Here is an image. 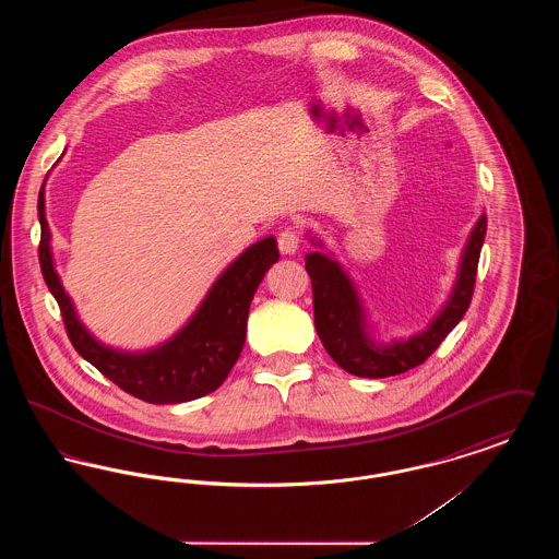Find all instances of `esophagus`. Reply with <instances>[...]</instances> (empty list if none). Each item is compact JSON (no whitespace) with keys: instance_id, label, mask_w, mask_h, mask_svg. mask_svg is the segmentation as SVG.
<instances>
[{"instance_id":"esophagus-1","label":"esophagus","mask_w":559,"mask_h":559,"mask_svg":"<svg viewBox=\"0 0 559 559\" xmlns=\"http://www.w3.org/2000/svg\"><path fill=\"white\" fill-rule=\"evenodd\" d=\"M299 242H301V233L297 228H285L278 235V249L283 255L295 253L299 249Z\"/></svg>"}]
</instances>
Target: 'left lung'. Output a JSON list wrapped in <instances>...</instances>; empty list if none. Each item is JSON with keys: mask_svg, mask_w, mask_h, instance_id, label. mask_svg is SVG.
Segmentation results:
<instances>
[{"mask_svg": "<svg viewBox=\"0 0 559 559\" xmlns=\"http://www.w3.org/2000/svg\"><path fill=\"white\" fill-rule=\"evenodd\" d=\"M484 237L486 215L479 217L467 240L449 304L424 333L392 346H377L369 340L360 299L342 266L322 253H310L306 258V270L312 281L314 326L329 356L344 371L369 379L392 377L424 365L472 304Z\"/></svg>", "mask_w": 559, "mask_h": 559, "instance_id": "left-lung-1", "label": "left lung"}]
</instances>
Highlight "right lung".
Wrapping results in <instances>:
<instances>
[{
  "instance_id": "right-lung-1",
  "label": "right lung",
  "mask_w": 559,
  "mask_h": 559,
  "mask_svg": "<svg viewBox=\"0 0 559 559\" xmlns=\"http://www.w3.org/2000/svg\"><path fill=\"white\" fill-rule=\"evenodd\" d=\"M37 212L41 224V274L58 301L67 335L80 356L123 392L151 404L201 399L224 383L245 344L253 293L258 292L267 267L278 260L274 237L251 245L215 281L199 312L174 340L142 354H128L98 344L75 317V308L53 270L44 190L39 192Z\"/></svg>"
}]
</instances>
